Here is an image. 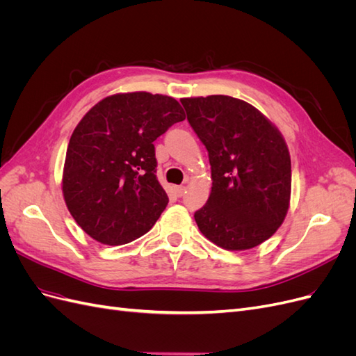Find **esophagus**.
<instances>
[{
    "mask_svg": "<svg viewBox=\"0 0 356 356\" xmlns=\"http://www.w3.org/2000/svg\"><path fill=\"white\" fill-rule=\"evenodd\" d=\"M184 191H186V187H184V186H177V187H175L177 196H182V195H184Z\"/></svg>",
    "mask_w": 356,
    "mask_h": 356,
    "instance_id": "1",
    "label": "esophagus"
}]
</instances>
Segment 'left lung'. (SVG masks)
Wrapping results in <instances>:
<instances>
[{"label": "left lung", "mask_w": 356, "mask_h": 356, "mask_svg": "<svg viewBox=\"0 0 356 356\" xmlns=\"http://www.w3.org/2000/svg\"><path fill=\"white\" fill-rule=\"evenodd\" d=\"M187 120L208 149L212 188L195 220L227 251L251 250L281 227L289 208L291 157L277 127L242 99L182 98Z\"/></svg>", "instance_id": "obj_1"}]
</instances>
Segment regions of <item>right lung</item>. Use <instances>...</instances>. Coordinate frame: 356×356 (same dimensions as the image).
Segmentation results:
<instances>
[{
  "label": "right lung",
  "instance_id": "right-lung-1",
  "mask_svg": "<svg viewBox=\"0 0 356 356\" xmlns=\"http://www.w3.org/2000/svg\"><path fill=\"white\" fill-rule=\"evenodd\" d=\"M184 118L177 99L148 92L106 96L86 113L67 148L62 193L92 239L124 245L153 227L169 202L153 143Z\"/></svg>",
  "mask_w": 356,
  "mask_h": 356
}]
</instances>
